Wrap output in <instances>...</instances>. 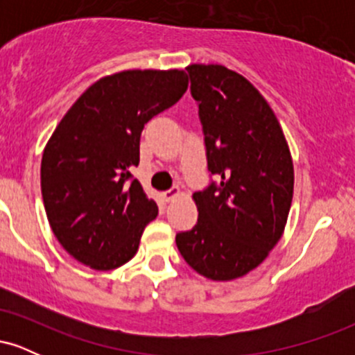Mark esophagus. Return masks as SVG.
I'll use <instances>...</instances> for the list:
<instances>
[{"instance_id":"1","label":"esophagus","mask_w":355,"mask_h":355,"mask_svg":"<svg viewBox=\"0 0 355 355\" xmlns=\"http://www.w3.org/2000/svg\"><path fill=\"white\" fill-rule=\"evenodd\" d=\"M178 195H180V189H178V187H173V189L164 191V198L166 202H172L173 198L178 197Z\"/></svg>"}]
</instances>
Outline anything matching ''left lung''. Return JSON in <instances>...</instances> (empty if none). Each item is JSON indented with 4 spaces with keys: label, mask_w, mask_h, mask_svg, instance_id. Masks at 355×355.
I'll use <instances>...</instances> for the list:
<instances>
[{
    "label": "left lung",
    "mask_w": 355,
    "mask_h": 355,
    "mask_svg": "<svg viewBox=\"0 0 355 355\" xmlns=\"http://www.w3.org/2000/svg\"><path fill=\"white\" fill-rule=\"evenodd\" d=\"M187 71L207 164L220 182L195 191L197 225L175 240L195 272L229 282L259 267L282 237L294 164L274 110L245 76L223 64L193 63Z\"/></svg>",
    "instance_id": "8db88e82"
}]
</instances>
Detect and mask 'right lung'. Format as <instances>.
Here are the masks:
<instances>
[{"label":"right lung","mask_w":355,"mask_h":355,"mask_svg":"<svg viewBox=\"0 0 355 355\" xmlns=\"http://www.w3.org/2000/svg\"><path fill=\"white\" fill-rule=\"evenodd\" d=\"M189 88L183 70H126L93 83L44 146L42 195L61 247L95 270L133 259L158 207L132 180L146 121Z\"/></svg>","instance_id":"right-lung-1"}]
</instances>
